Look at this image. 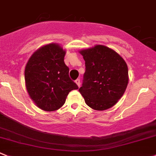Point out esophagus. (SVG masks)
Listing matches in <instances>:
<instances>
[{
	"instance_id": "34e87169",
	"label": "esophagus",
	"mask_w": 156,
	"mask_h": 156,
	"mask_svg": "<svg viewBox=\"0 0 156 156\" xmlns=\"http://www.w3.org/2000/svg\"><path fill=\"white\" fill-rule=\"evenodd\" d=\"M75 83H76V84H78V87H80V85H81V81H80L79 78H77V79L75 80Z\"/></svg>"
}]
</instances>
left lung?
<instances>
[{"label": "left lung", "mask_w": 156, "mask_h": 156, "mask_svg": "<svg viewBox=\"0 0 156 156\" xmlns=\"http://www.w3.org/2000/svg\"><path fill=\"white\" fill-rule=\"evenodd\" d=\"M80 53L85 61V72L78 90L92 109L110 108L121 98L127 87L126 63L114 50L101 45Z\"/></svg>", "instance_id": "1"}]
</instances>
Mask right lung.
I'll use <instances>...</instances> for the list:
<instances>
[{"label":"right lung","mask_w":156,"mask_h":156,"mask_svg":"<svg viewBox=\"0 0 156 156\" xmlns=\"http://www.w3.org/2000/svg\"><path fill=\"white\" fill-rule=\"evenodd\" d=\"M65 55L62 48L52 43L35 52L26 66L25 81L29 95L46 111L62 107L69 92L78 88L69 77Z\"/></svg>","instance_id":"1"}]
</instances>
